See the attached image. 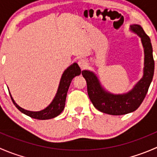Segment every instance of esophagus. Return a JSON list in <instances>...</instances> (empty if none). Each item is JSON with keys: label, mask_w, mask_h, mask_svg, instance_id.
<instances>
[{"label": "esophagus", "mask_w": 157, "mask_h": 157, "mask_svg": "<svg viewBox=\"0 0 157 157\" xmlns=\"http://www.w3.org/2000/svg\"><path fill=\"white\" fill-rule=\"evenodd\" d=\"M78 64L81 69H84L87 67V61L85 59H80L78 61Z\"/></svg>", "instance_id": "1"}]
</instances>
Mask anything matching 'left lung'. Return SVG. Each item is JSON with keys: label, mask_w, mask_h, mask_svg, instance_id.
Returning a JSON list of instances; mask_svg holds the SVG:
<instances>
[{"label": "left lung", "mask_w": 157, "mask_h": 157, "mask_svg": "<svg viewBox=\"0 0 157 157\" xmlns=\"http://www.w3.org/2000/svg\"><path fill=\"white\" fill-rule=\"evenodd\" d=\"M131 27V30L141 38L145 54L144 77L131 91L123 95L111 94L102 90L93 73L88 71H82V75L86 80L90 99L95 108L103 113L121 115L135 111L144 99L153 80L154 60L150 38L139 25H133Z\"/></svg>", "instance_id": "obj_1"}]
</instances>
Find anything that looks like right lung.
<instances>
[{
	"label": "right lung",
	"instance_id": "right-lung-1",
	"mask_svg": "<svg viewBox=\"0 0 157 157\" xmlns=\"http://www.w3.org/2000/svg\"><path fill=\"white\" fill-rule=\"evenodd\" d=\"M80 73H81V70H80V67H79V65L77 63H74L72 65L70 66L67 70H65L62 77H61L59 87H58V92H57V94L55 96V99H53L52 103L46 109L40 111V112H30V111L25 110V109H22L21 107L19 106L14 102L10 92H9V93H10V98L13 104L15 105V106L20 112H23V114L33 118H36V119H51V118H53L59 115L62 112V111L64 110V105H65L66 96H67V91H68L71 80H73L74 77L80 75Z\"/></svg>",
	"mask_w": 157,
	"mask_h": 157
}]
</instances>
